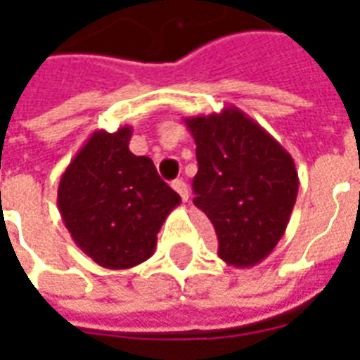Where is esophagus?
<instances>
[{
  "label": "esophagus",
  "mask_w": 360,
  "mask_h": 360,
  "mask_svg": "<svg viewBox=\"0 0 360 360\" xmlns=\"http://www.w3.org/2000/svg\"><path fill=\"white\" fill-rule=\"evenodd\" d=\"M172 187L175 188L177 193H179V196H181V198H183V202H187V200H188V187H187V183H185V181L177 179V181H173Z\"/></svg>",
  "instance_id": "obj_1"
}]
</instances>
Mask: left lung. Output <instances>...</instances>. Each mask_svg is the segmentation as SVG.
I'll return each mask as SVG.
<instances>
[{
	"label": "left lung",
	"mask_w": 360,
	"mask_h": 360,
	"mask_svg": "<svg viewBox=\"0 0 360 360\" xmlns=\"http://www.w3.org/2000/svg\"><path fill=\"white\" fill-rule=\"evenodd\" d=\"M196 144L193 202L218 235V257L235 268L262 262L285 233L299 175L291 154L235 105L185 117Z\"/></svg>",
	"instance_id": "obj_1"
}]
</instances>
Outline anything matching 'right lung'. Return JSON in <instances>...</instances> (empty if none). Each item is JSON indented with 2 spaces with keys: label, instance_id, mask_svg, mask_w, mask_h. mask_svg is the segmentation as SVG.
I'll use <instances>...</instances> for the list:
<instances>
[{
  "label": "right lung",
  "instance_id": "obj_1",
  "mask_svg": "<svg viewBox=\"0 0 360 360\" xmlns=\"http://www.w3.org/2000/svg\"><path fill=\"white\" fill-rule=\"evenodd\" d=\"M133 127L94 131L61 173L58 208L75 245L108 270H129L156 250L181 196L148 156L129 150Z\"/></svg>",
  "mask_w": 360,
  "mask_h": 360
}]
</instances>
